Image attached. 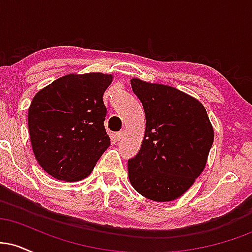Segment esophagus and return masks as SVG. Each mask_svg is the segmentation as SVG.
Instances as JSON below:
<instances>
[{"label": "esophagus", "mask_w": 252, "mask_h": 252, "mask_svg": "<svg viewBox=\"0 0 252 252\" xmlns=\"http://www.w3.org/2000/svg\"><path fill=\"white\" fill-rule=\"evenodd\" d=\"M123 135H124V131H118V132H116V135H115V137H116L117 141H120V140H122Z\"/></svg>", "instance_id": "esophagus-1"}]
</instances>
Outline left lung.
<instances>
[{"instance_id":"obj_1","label":"left lung","mask_w":252,"mask_h":252,"mask_svg":"<svg viewBox=\"0 0 252 252\" xmlns=\"http://www.w3.org/2000/svg\"><path fill=\"white\" fill-rule=\"evenodd\" d=\"M146 114L140 152L128 161L130 184L154 201H172L206 166L215 132L204 105L180 90L132 78Z\"/></svg>"}]
</instances>
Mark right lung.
Returning a JSON list of instances; mask_svg holds the SVG:
<instances>
[{
    "label": "right lung",
    "instance_id": "add662e5",
    "mask_svg": "<svg viewBox=\"0 0 252 252\" xmlns=\"http://www.w3.org/2000/svg\"><path fill=\"white\" fill-rule=\"evenodd\" d=\"M111 74L71 73L40 90L28 110L31 143L41 168L58 180L90 175L110 146L103 94Z\"/></svg>",
    "mask_w": 252,
    "mask_h": 252
}]
</instances>
